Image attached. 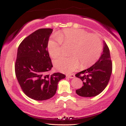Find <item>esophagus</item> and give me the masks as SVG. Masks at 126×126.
I'll list each match as a JSON object with an SVG mask.
<instances>
[{"mask_svg": "<svg viewBox=\"0 0 126 126\" xmlns=\"http://www.w3.org/2000/svg\"><path fill=\"white\" fill-rule=\"evenodd\" d=\"M66 76L69 78H75V75L74 74H70V75H66Z\"/></svg>", "mask_w": 126, "mask_h": 126, "instance_id": "obj_1", "label": "esophagus"}]
</instances>
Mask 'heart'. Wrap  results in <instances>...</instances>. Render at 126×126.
<instances>
[{"mask_svg": "<svg viewBox=\"0 0 126 126\" xmlns=\"http://www.w3.org/2000/svg\"><path fill=\"white\" fill-rule=\"evenodd\" d=\"M62 44L72 46L68 57H60L54 61L55 67L64 73H71L80 67L92 66L97 62L102 51V41L98 36L81 29H66L60 32L47 44L52 58L61 54Z\"/></svg>", "mask_w": 126, "mask_h": 126, "instance_id": "b5f03b06", "label": "heart"}]
</instances>
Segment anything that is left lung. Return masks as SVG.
Instances as JSON below:
<instances>
[{"mask_svg": "<svg viewBox=\"0 0 126 126\" xmlns=\"http://www.w3.org/2000/svg\"><path fill=\"white\" fill-rule=\"evenodd\" d=\"M112 69L110 50L104 42L103 53L99 60L91 67L75 75L83 82L82 88L76 90V94L83 97H92L99 94L107 86Z\"/></svg>", "mask_w": 126, "mask_h": 126, "instance_id": "obj_1", "label": "left lung"}]
</instances>
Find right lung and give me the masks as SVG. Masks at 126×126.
<instances>
[{"label": "right lung", "mask_w": 126, "mask_h": 126, "mask_svg": "<svg viewBox=\"0 0 126 126\" xmlns=\"http://www.w3.org/2000/svg\"><path fill=\"white\" fill-rule=\"evenodd\" d=\"M51 28L37 30L19 46L15 64V75L24 93L31 99L43 101L53 97L58 82L66 76L60 73L47 75L53 67L47 44Z\"/></svg>", "instance_id": "right-lung-1"}]
</instances>
